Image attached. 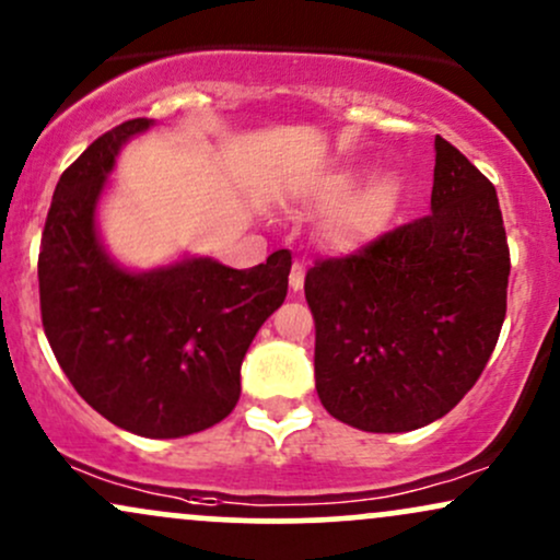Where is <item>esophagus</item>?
Instances as JSON below:
<instances>
[{"label":"esophagus","mask_w":560,"mask_h":560,"mask_svg":"<svg viewBox=\"0 0 560 560\" xmlns=\"http://www.w3.org/2000/svg\"><path fill=\"white\" fill-rule=\"evenodd\" d=\"M304 278H306V269L301 267V265H293V269H291V291L293 293H299L301 288H304Z\"/></svg>","instance_id":"1"}]
</instances>
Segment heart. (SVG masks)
<instances>
[{
    "label": "heart",
    "instance_id": "heart-1",
    "mask_svg": "<svg viewBox=\"0 0 560 560\" xmlns=\"http://www.w3.org/2000/svg\"><path fill=\"white\" fill-rule=\"evenodd\" d=\"M361 179V164H340L308 190V203L327 212L325 238L340 254L361 252L383 238L406 199V180L396 170H377L364 184Z\"/></svg>",
    "mask_w": 560,
    "mask_h": 560
}]
</instances>
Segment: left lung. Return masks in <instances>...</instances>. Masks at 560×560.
<instances>
[{
  "label": "left lung",
  "mask_w": 560,
  "mask_h": 560,
  "mask_svg": "<svg viewBox=\"0 0 560 560\" xmlns=\"http://www.w3.org/2000/svg\"><path fill=\"white\" fill-rule=\"evenodd\" d=\"M430 209L306 272L319 400L357 430L409 432L445 417L501 335L511 272L501 203L440 136Z\"/></svg>",
  "instance_id": "1"
}]
</instances>
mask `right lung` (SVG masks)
<instances>
[{"mask_svg": "<svg viewBox=\"0 0 560 560\" xmlns=\"http://www.w3.org/2000/svg\"><path fill=\"white\" fill-rule=\"evenodd\" d=\"M154 120L96 138L59 177L38 254L51 351L91 409L141 438H183L228 417L254 335L288 293L291 256L233 269L180 256L130 269L98 235V201L120 149Z\"/></svg>", "mask_w": 560, "mask_h": 560, "instance_id": "add662e5", "label": "right lung"}]
</instances>
